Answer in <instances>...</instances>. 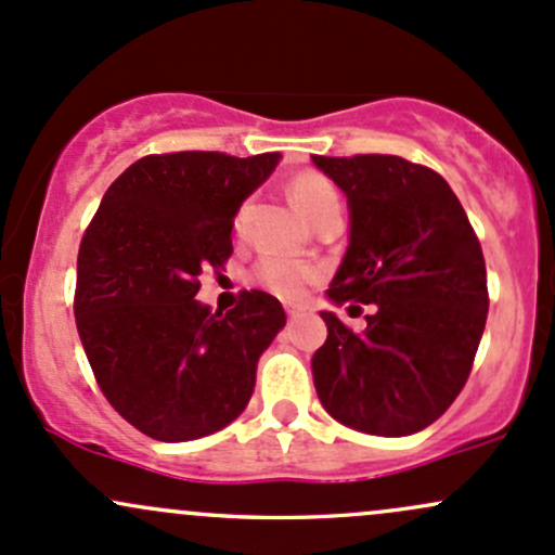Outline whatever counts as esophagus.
Listing matches in <instances>:
<instances>
[{"mask_svg":"<svg viewBox=\"0 0 555 555\" xmlns=\"http://www.w3.org/2000/svg\"><path fill=\"white\" fill-rule=\"evenodd\" d=\"M301 312L304 307H299V304H288V307H285V314H288V318H299Z\"/></svg>","mask_w":555,"mask_h":555,"instance_id":"esophagus-1","label":"esophagus"}]
</instances>
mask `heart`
Here are the masks:
<instances>
[{"mask_svg":"<svg viewBox=\"0 0 555 555\" xmlns=\"http://www.w3.org/2000/svg\"><path fill=\"white\" fill-rule=\"evenodd\" d=\"M288 195L294 206L314 224L327 214H341V193H338L336 182L323 171H299L288 182ZM314 278H318L314 267L285 259V256H264L251 270L254 283L280 299H299Z\"/></svg>","mask_w":555,"mask_h":555,"instance_id":"1","label":"heart"}]
</instances>
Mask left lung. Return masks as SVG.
I'll return each mask as SVG.
<instances>
[{"label":"left lung","instance_id":"8db88e82","mask_svg":"<svg viewBox=\"0 0 555 555\" xmlns=\"http://www.w3.org/2000/svg\"><path fill=\"white\" fill-rule=\"evenodd\" d=\"M314 164L347 193L351 217L327 296L373 304L362 333L320 312L327 338L312 357L314 389L344 426L408 437L431 426L468 380L490 307L479 237L428 166L378 153Z\"/></svg>","mask_w":555,"mask_h":555}]
</instances>
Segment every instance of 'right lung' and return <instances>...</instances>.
<instances>
[{"label":"right lung","instance_id":"obj_1","mask_svg":"<svg viewBox=\"0 0 555 555\" xmlns=\"http://www.w3.org/2000/svg\"><path fill=\"white\" fill-rule=\"evenodd\" d=\"M280 153L217 151L134 160L81 237L74 314L100 391L158 442L219 431L246 410L256 362L285 312L264 291H241L230 312L195 301L201 272L232 256L241 204Z\"/></svg>","mask_w":555,"mask_h":555}]
</instances>
